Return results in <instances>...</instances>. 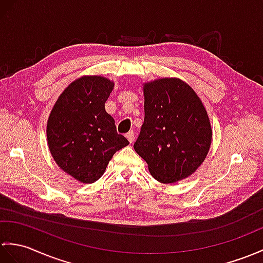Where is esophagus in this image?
Here are the masks:
<instances>
[{
	"label": "esophagus",
	"mask_w": 263,
	"mask_h": 263,
	"mask_svg": "<svg viewBox=\"0 0 263 263\" xmlns=\"http://www.w3.org/2000/svg\"><path fill=\"white\" fill-rule=\"evenodd\" d=\"M125 137H126L127 140H129V142L132 143L134 141V139H136V134H134V131H130V132L126 133Z\"/></svg>",
	"instance_id": "34e87169"
}]
</instances>
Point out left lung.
I'll return each mask as SVG.
<instances>
[{"mask_svg":"<svg viewBox=\"0 0 263 263\" xmlns=\"http://www.w3.org/2000/svg\"><path fill=\"white\" fill-rule=\"evenodd\" d=\"M144 122L133 148L162 184L196 172L209 154L212 127L195 90L179 78L143 85Z\"/></svg>","mask_w":263,"mask_h":263,"instance_id":"obj_1","label":"left lung"}]
</instances>
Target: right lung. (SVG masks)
<instances>
[{"label":"right lung","mask_w":263,"mask_h":263,"mask_svg":"<svg viewBox=\"0 0 263 263\" xmlns=\"http://www.w3.org/2000/svg\"><path fill=\"white\" fill-rule=\"evenodd\" d=\"M113 87L105 77L83 76L66 87L49 115L47 140L52 158L84 184L100 179L115 152L129 144L105 111Z\"/></svg>","instance_id":"1"}]
</instances>
